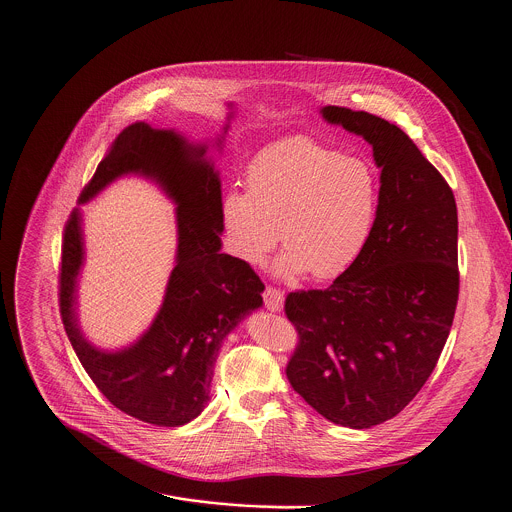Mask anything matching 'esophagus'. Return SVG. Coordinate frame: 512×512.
I'll return each mask as SVG.
<instances>
[{
	"label": "esophagus",
	"mask_w": 512,
	"mask_h": 512,
	"mask_svg": "<svg viewBox=\"0 0 512 512\" xmlns=\"http://www.w3.org/2000/svg\"><path fill=\"white\" fill-rule=\"evenodd\" d=\"M263 301L269 311H281L283 309V293L275 287H265Z\"/></svg>",
	"instance_id": "esophagus-1"
}]
</instances>
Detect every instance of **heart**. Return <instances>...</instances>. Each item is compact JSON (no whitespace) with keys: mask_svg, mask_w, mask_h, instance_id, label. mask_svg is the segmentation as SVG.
<instances>
[{"mask_svg":"<svg viewBox=\"0 0 512 512\" xmlns=\"http://www.w3.org/2000/svg\"><path fill=\"white\" fill-rule=\"evenodd\" d=\"M245 183L247 191L227 189L219 205L225 247L245 265H261L281 239L279 277L311 271L315 279H335L374 235L382 183L366 156L289 136L251 158Z\"/></svg>","mask_w":512,"mask_h":512,"instance_id":"1","label":"heart"}]
</instances>
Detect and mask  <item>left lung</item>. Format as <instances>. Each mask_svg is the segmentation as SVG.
Instances as JSON below:
<instances>
[{
  "label": "left lung",
  "instance_id": "left-lung-1",
  "mask_svg": "<svg viewBox=\"0 0 512 512\" xmlns=\"http://www.w3.org/2000/svg\"><path fill=\"white\" fill-rule=\"evenodd\" d=\"M319 112L372 146L380 215L344 275L287 295L299 344L285 372L323 418L364 430L400 414L436 368L458 301V213L448 183L396 124L339 106Z\"/></svg>",
  "mask_w": 512,
  "mask_h": 512
}]
</instances>
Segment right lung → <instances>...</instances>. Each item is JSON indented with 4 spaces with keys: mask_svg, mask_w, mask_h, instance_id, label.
<instances>
[{
    "mask_svg": "<svg viewBox=\"0 0 512 512\" xmlns=\"http://www.w3.org/2000/svg\"><path fill=\"white\" fill-rule=\"evenodd\" d=\"M221 142L223 136L217 146ZM207 152L209 142H189L175 130L134 122L116 136L78 199L84 205L116 179L136 175L158 185L177 205L175 267L156 317L134 344L108 352L92 346L82 333L80 207L64 229L60 313L70 344L112 406L154 426L177 428L205 410L225 337L263 305L265 285L251 265L221 253V179Z\"/></svg>",
    "mask_w": 512,
    "mask_h": 512,
    "instance_id": "1",
    "label": "right lung"
}]
</instances>
